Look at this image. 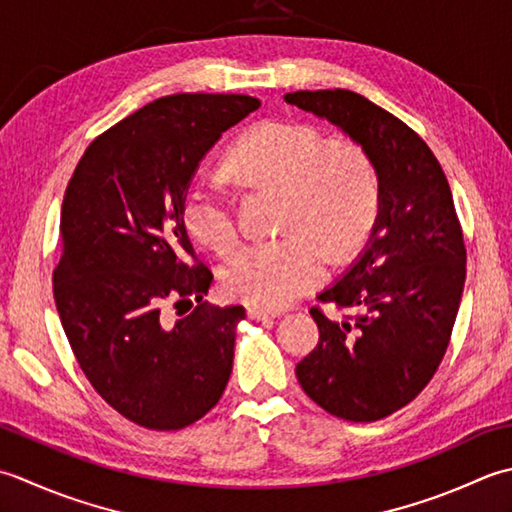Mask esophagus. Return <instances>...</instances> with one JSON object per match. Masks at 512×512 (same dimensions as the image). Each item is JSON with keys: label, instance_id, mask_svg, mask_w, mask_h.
I'll return each mask as SVG.
<instances>
[{"label": "esophagus", "instance_id": "obj_1", "mask_svg": "<svg viewBox=\"0 0 512 512\" xmlns=\"http://www.w3.org/2000/svg\"><path fill=\"white\" fill-rule=\"evenodd\" d=\"M247 316L252 318V320H269V318H276L280 314H278V311H269V309H263V307H258V305H249L247 307Z\"/></svg>", "mask_w": 512, "mask_h": 512}]
</instances>
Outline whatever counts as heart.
<instances>
[{"mask_svg": "<svg viewBox=\"0 0 512 512\" xmlns=\"http://www.w3.org/2000/svg\"><path fill=\"white\" fill-rule=\"evenodd\" d=\"M225 172L243 190L276 187V241L238 249L223 269L229 294L265 309H280L318 287L331 263H349L378 225L382 187L378 165L364 145L325 141L314 125L263 121L225 156ZM183 225L216 254L232 249L238 221L223 185L196 181L181 203Z\"/></svg>", "mask_w": 512, "mask_h": 512, "instance_id": "b5f03b06", "label": "heart"}]
</instances>
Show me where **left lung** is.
Instances as JSON below:
<instances>
[{
	"label": "left lung",
	"instance_id": "1",
	"mask_svg": "<svg viewBox=\"0 0 512 512\" xmlns=\"http://www.w3.org/2000/svg\"><path fill=\"white\" fill-rule=\"evenodd\" d=\"M285 101L336 125L378 165V225L349 269L318 294L356 316L338 322L311 309L320 338L296 375L327 413L382 420L429 384L460 309L466 249L451 187L429 145L358 92L300 90Z\"/></svg>",
	"mask_w": 512,
	"mask_h": 512
}]
</instances>
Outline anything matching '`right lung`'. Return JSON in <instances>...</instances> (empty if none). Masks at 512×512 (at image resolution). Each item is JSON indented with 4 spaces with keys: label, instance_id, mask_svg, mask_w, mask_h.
<instances>
[{
    "label": "right lung",
    "instance_id": "1",
    "mask_svg": "<svg viewBox=\"0 0 512 512\" xmlns=\"http://www.w3.org/2000/svg\"><path fill=\"white\" fill-rule=\"evenodd\" d=\"M258 108L247 95L156 99L92 141L66 187L52 274L61 325L95 391L145 429L201 420L232 373L245 309L203 302L214 276L187 260L181 203L221 134ZM165 301L197 307L170 321Z\"/></svg>",
    "mask_w": 512,
    "mask_h": 512
}]
</instances>
